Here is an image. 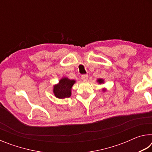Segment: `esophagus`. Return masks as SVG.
<instances>
[{"instance_id":"esophagus-1","label":"esophagus","mask_w":152,"mask_h":152,"mask_svg":"<svg viewBox=\"0 0 152 152\" xmlns=\"http://www.w3.org/2000/svg\"><path fill=\"white\" fill-rule=\"evenodd\" d=\"M81 78L82 80H87L88 78V76L87 74H84V75H82Z\"/></svg>"}]
</instances>
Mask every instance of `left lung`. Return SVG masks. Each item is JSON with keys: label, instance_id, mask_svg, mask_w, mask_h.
<instances>
[{"label": "left lung", "instance_id": "obj_1", "mask_svg": "<svg viewBox=\"0 0 152 152\" xmlns=\"http://www.w3.org/2000/svg\"><path fill=\"white\" fill-rule=\"evenodd\" d=\"M97 82H99V84H103L104 83V80L103 79H101V78H99V79L97 80ZM106 91H107L106 88L102 89V91H103V92H105Z\"/></svg>", "mask_w": 152, "mask_h": 152}]
</instances>
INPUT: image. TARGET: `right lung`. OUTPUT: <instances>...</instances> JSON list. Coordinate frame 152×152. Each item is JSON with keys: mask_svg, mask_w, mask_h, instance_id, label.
Masks as SVG:
<instances>
[{"mask_svg": "<svg viewBox=\"0 0 152 152\" xmlns=\"http://www.w3.org/2000/svg\"><path fill=\"white\" fill-rule=\"evenodd\" d=\"M76 80H70L66 77L60 79L58 83L53 86V92L55 96L60 99L70 97L72 94V88Z\"/></svg>", "mask_w": 152, "mask_h": 152, "instance_id": "add662e5", "label": "right lung"}]
</instances>
